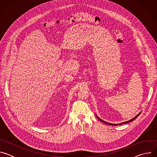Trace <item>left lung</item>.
Wrapping results in <instances>:
<instances>
[{"mask_svg":"<svg viewBox=\"0 0 157 157\" xmlns=\"http://www.w3.org/2000/svg\"><path fill=\"white\" fill-rule=\"evenodd\" d=\"M140 113H139L138 115H137L135 117H133V119H132L131 120H130V121H127V122H122V123H121V124H110V123H109V122H105V121H102V119H101L100 118H99L97 116H96V117H97V118L100 121H101V122H104V123H105V124H108V125H120V124H125V123H128V122H132V121H134L135 120L139 115H140Z\"/></svg>","mask_w":157,"mask_h":157,"instance_id":"obj_1","label":"left lung"}]
</instances>
